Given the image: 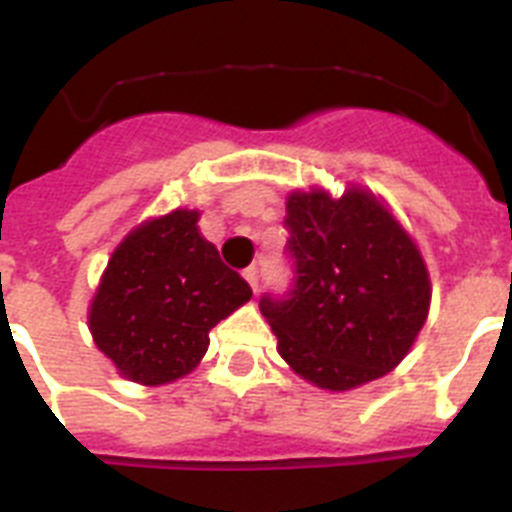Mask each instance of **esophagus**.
Wrapping results in <instances>:
<instances>
[{
	"label": "esophagus",
	"mask_w": 512,
	"mask_h": 512,
	"mask_svg": "<svg viewBox=\"0 0 512 512\" xmlns=\"http://www.w3.org/2000/svg\"><path fill=\"white\" fill-rule=\"evenodd\" d=\"M243 279L251 284L253 292H259V269H256V266H248V269L243 271Z\"/></svg>",
	"instance_id": "esophagus-1"
}]
</instances>
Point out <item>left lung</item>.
Instances as JSON below:
<instances>
[{
    "label": "left lung",
    "instance_id": "left-lung-1",
    "mask_svg": "<svg viewBox=\"0 0 512 512\" xmlns=\"http://www.w3.org/2000/svg\"><path fill=\"white\" fill-rule=\"evenodd\" d=\"M295 289L261 300L289 369L320 390L384 377L413 348L431 310V277L413 235L382 197L348 184L287 197Z\"/></svg>",
    "mask_w": 512,
    "mask_h": 512
}]
</instances>
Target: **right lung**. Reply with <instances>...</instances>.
Returning a JSON list of instances; mask_svg holds the SVG:
<instances>
[{
    "instance_id": "obj_1",
    "label": "right lung",
    "mask_w": 512,
    "mask_h": 512,
    "mask_svg": "<svg viewBox=\"0 0 512 512\" xmlns=\"http://www.w3.org/2000/svg\"><path fill=\"white\" fill-rule=\"evenodd\" d=\"M200 210L148 217L112 251L89 305V330L117 374L143 387L187 377L210 330L251 300V287L200 233Z\"/></svg>"
}]
</instances>
